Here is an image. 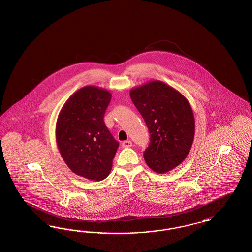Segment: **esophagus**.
Segmentation results:
<instances>
[{"instance_id":"34e87169","label":"esophagus","mask_w":252,"mask_h":252,"mask_svg":"<svg viewBox=\"0 0 252 252\" xmlns=\"http://www.w3.org/2000/svg\"><path fill=\"white\" fill-rule=\"evenodd\" d=\"M132 146V141L130 140H126L122 143L123 148H130Z\"/></svg>"}]
</instances>
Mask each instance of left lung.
Listing matches in <instances>:
<instances>
[{
  "instance_id": "obj_1",
  "label": "left lung",
  "mask_w": 252,
  "mask_h": 252,
  "mask_svg": "<svg viewBox=\"0 0 252 252\" xmlns=\"http://www.w3.org/2000/svg\"><path fill=\"white\" fill-rule=\"evenodd\" d=\"M130 97L151 134L144 152L147 165L158 174L175 169L186 159L194 140L195 118L190 103L160 80L133 88Z\"/></svg>"
}]
</instances>
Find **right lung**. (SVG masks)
I'll list each match as a JSON object with an SVG mask.
<instances>
[{"mask_svg": "<svg viewBox=\"0 0 252 252\" xmlns=\"http://www.w3.org/2000/svg\"><path fill=\"white\" fill-rule=\"evenodd\" d=\"M111 99L106 90L86 86L69 97L57 118L55 137L63 160L90 180L106 178L119 146L103 121Z\"/></svg>", "mask_w": 252, "mask_h": 252, "instance_id": "add662e5", "label": "right lung"}]
</instances>
